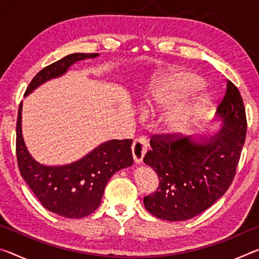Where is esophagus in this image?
Wrapping results in <instances>:
<instances>
[{
    "instance_id": "esophagus-1",
    "label": "esophagus",
    "mask_w": 259,
    "mask_h": 259,
    "mask_svg": "<svg viewBox=\"0 0 259 259\" xmlns=\"http://www.w3.org/2000/svg\"><path fill=\"white\" fill-rule=\"evenodd\" d=\"M147 140L143 137L136 138L133 143V146H131V152H133V156L136 163H140L143 160L144 155L147 152Z\"/></svg>"
}]
</instances>
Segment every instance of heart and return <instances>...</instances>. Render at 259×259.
<instances>
[{"instance_id": "1", "label": "heart", "mask_w": 259, "mask_h": 259, "mask_svg": "<svg viewBox=\"0 0 259 259\" xmlns=\"http://www.w3.org/2000/svg\"><path fill=\"white\" fill-rule=\"evenodd\" d=\"M201 87L198 75L191 72H172L162 74L152 82L150 96L145 100L147 112H155L168 108L178 100L194 93ZM204 107V99L198 98L188 104L174 108L164 119L165 129L170 133L186 130L196 120Z\"/></svg>"}]
</instances>
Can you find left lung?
<instances>
[{
	"mask_svg": "<svg viewBox=\"0 0 259 259\" xmlns=\"http://www.w3.org/2000/svg\"><path fill=\"white\" fill-rule=\"evenodd\" d=\"M218 135L196 143L176 134L153 135L144 162L159 176L156 191L144 198L153 216L169 222L195 217L224 195L233 182L247 134L240 91L230 80L217 108Z\"/></svg>",
	"mask_w": 259,
	"mask_h": 259,
	"instance_id": "left-lung-1",
	"label": "left lung"
}]
</instances>
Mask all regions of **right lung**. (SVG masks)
I'll return each instance as SVG.
<instances>
[{"instance_id":"right-lung-1","label":"right lung","mask_w":259,"mask_h":259,"mask_svg":"<svg viewBox=\"0 0 259 259\" xmlns=\"http://www.w3.org/2000/svg\"><path fill=\"white\" fill-rule=\"evenodd\" d=\"M98 54H72L41 69L25 95L42 83L63 75L72 64ZM133 139H113L99 145L74 163L61 166L40 164L29 155L21 135V103L16 128V154L21 177L49 211L66 218L89 216L99 207L105 186L114 174L134 163Z\"/></svg>"}]
</instances>
